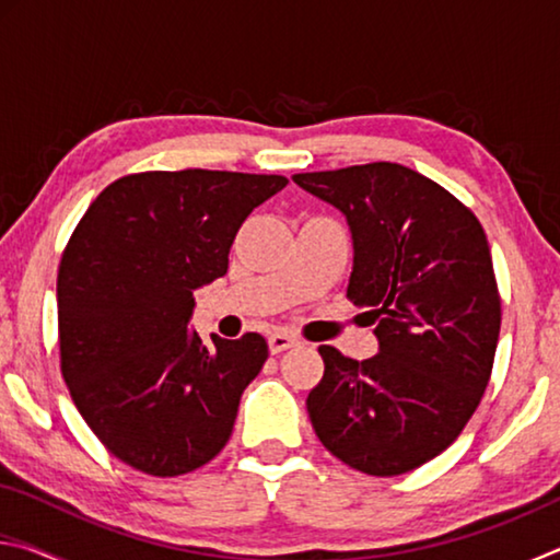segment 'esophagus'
<instances>
[{
	"label": "esophagus",
	"mask_w": 560,
	"mask_h": 560,
	"mask_svg": "<svg viewBox=\"0 0 560 560\" xmlns=\"http://www.w3.org/2000/svg\"><path fill=\"white\" fill-rule=\"evenodd\" d=\"M293 346H299V338H293L289 334H271L269 336V350H271L273 355L283 353V350H289Z\"/></svg>",
	"instance_id": "1"
}]
</instances>
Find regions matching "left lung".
Segmentation results:
<instances>
[{"instance_id":"8db88e82","label":"left lung","mask_w":560,"mask_h":560,"mask_svg":"<svg viewBox=\"0 0 560 560\" xmlns=\"http://www.w3.org/2000/svg\"><path fill=\"white\" fill-rule=\"evenodd\" d=\"M346 217L348 299L375 324L377 355L320 346L311 424L348 467L395 477L459 438L494 365L501 301L487 234L447 189L397 163L293 175Z\"/></svg>"}]
</instances>
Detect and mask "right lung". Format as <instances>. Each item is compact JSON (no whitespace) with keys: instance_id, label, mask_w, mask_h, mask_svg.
<instances>
[{"instance_id":"1","label":"right lung","mask_w":560,"mask_h":560,"mask_svg":"<svg viewBox=\"0 0 560 560\" xmlns=\"http://www.w3.org/2000/svg\"><path fill=\"white\" fill-rule=\"evenodd\" d=\"M287 185L222 170L128 175L73 230L56 281L61 373L93 434L132 469L177 477L230 440L269 346L259 334L205 343L187 328L195 291L224 277L242 222Z\"/></svg>"}]
</instances>
